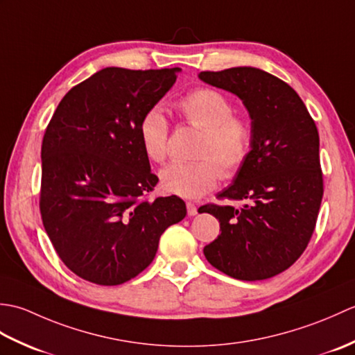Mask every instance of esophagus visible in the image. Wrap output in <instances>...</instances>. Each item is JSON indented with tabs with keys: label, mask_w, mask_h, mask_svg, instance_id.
<instances>
[{
	"label": "esophagus",
	"mask_w": 355,
	"mask_h": 355,
	"mask_svg": "<svg viewBox=\"0 0 355 355\" xmlns=\"http://www.w3.org/2000/svg\"><path fill=\"white\" fill-rule=\"evenodd\" d=\"M186 207H187V215H189V216H193V215L198 214V207L195 206L193 202H187Z\"/></svg>",
	"instance_id": "34e87169"
}]
</instances>
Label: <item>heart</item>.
<instances>
[{"label":"heart","mask_w":355,"mask_h":355,"mask_svg":"<svg viewBox=\"0 0 355 355\" xmlns=\"http://www.w3.org/2000/svg\"><path fill=\"white\" fill-rule=\"evenodd\" d=\"M175 111L186 125L201 130L189 163H171L160 172V186L166 193L197 200L210 192L224 178H232L250 157L253 130L248 120L233 114V103L215 88L200 87L175 102ZM169 125L158 108L145 111L139 122L143 153L154 163L168 155Z\"/></svg>","instance_id":"1"}]
</instances>
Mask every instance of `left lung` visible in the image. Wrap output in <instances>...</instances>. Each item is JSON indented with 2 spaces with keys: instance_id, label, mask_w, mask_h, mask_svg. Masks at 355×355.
Listing matches in <instances>:
<instances>
[{
  "instance_id": "obj_1",
  "label": "left lung",
  "mask_w": 355,
  "mask_h": 355,
  "mask_svg": "<svg viewBox=\"0 0 355 355\" xmlns=\"http://www.w3.org/2000/svg\"><path fill=\"white\" fill-rule=\"evenodd\" d=\"M200 79L227 89L252 117L250 157L218 200L245 201L241 209L209 202L198 212L220 221L206 259L241 281H262L291 267L310 243L323 197L319 132L299 94L253 67L201 71Z\"/></svg>"
}]
</instances>
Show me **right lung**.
Wrapping results in <instances>:
<instances>
[{"instance_id": "1", "label": "right lung", "mask_w": 355, "mask_h": 355, "mask_svg": "<svg viewBox=\"0 0 355 355\" xmlns=\"http://www.w3.org/2000/svg\"><path fill=\"white\" fill-rule=\"evenodd\" d=\"M177 71L103 69L62 97L45 130L42 224L67 268L88 282L120 285L141 273L162 233L186 216L177 195L149 200L158 177L139 140L141 116Z\"/></svg>"}]
</instances>
